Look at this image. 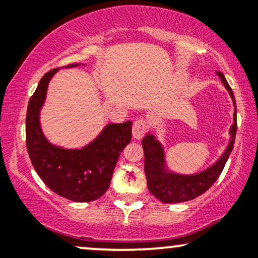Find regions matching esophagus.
Wrapping results in <instances>:
<instances>
[{"mask_svg": "<svg viewBox=\"0 0 258 258\" xmlns=\"http://www.w3.org/2000/svg\"><path fill=\"white\" fill-rule=\"evenodd\" d=\"M147 128H148L147 121L144 119H139L137 121H135V123H133V127H132L133 138L136 139L143 138V136L146 135L147 132Z\"/></svg>", "mask_w": 258, "mask_h": 258, "instance_id": "1", "label": "esophagus"}]
</instances>
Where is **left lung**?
Masks as SVG:
<instances>
[{
  "instance_id": "1",
  "label": "left lung",
  "mask_w": 258,
  "mask_h": 258,
  "mask_svg": "<svg viewBox=\"0 0 258 258\" xmlns=\"http://www.w3.org/2000/svg\"><path fill=\"white\" fill-rule=\"evenodd\" d=\"M217 75L220 76L222 84L229 92L230 98L233 100L234 122L229 130V144L221 155V158L214 165H211L201 172L194 174L176 173L167 167L164 147L156 139L154 133L148 132L142 141V146H143L144 150V172H146L147 177L148 189L156 199L162 201L164 204L184 203V201L193 200L199 195L205 193L220 177L224 165H226L227 160L232 153L236 135L235 98H234L232 88L228 85L223 74L217 72Z\"/></svg>"
}]
</instances>
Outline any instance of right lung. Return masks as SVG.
I'll use <instances>...</instances> for the list:
<instances>
[{"mask_svg":"<svg viewBox=\"0 0 258 258\" xmlns=\"http://www.w3.org/2000/svg\"><path fill=\"white\" fill-rule=\"evenodd\" d=\"M70 64L64 68H75ZM44 74L29 100L26 111V148L35 171L52 191L75 203L97 200L108 190L120 154L132 138V122L109 123L87 146L67 149L52 144L43 135L40 111L55 73Z\"/></svg>","mask_w":258,"mask_h":258,"instance_id":"1","label":"right lung"}]
</instances>
